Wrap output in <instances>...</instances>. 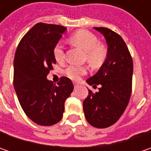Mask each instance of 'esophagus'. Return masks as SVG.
I'll list each match as a JSON object with an SVG mask.
<instances>
[{
    "label": "esophagus",
    "instance_id": "1",
    "mask_svg": "<svg viewBox=\"0 0 151 151\" xmlns=\"http://www.w3.org/2000/svg\"><path fill=\"white\" fill-rule=\"evenodd\" d=\"M79 86H80V85H79L78 83H74V87H75V88H78Z\"/></svg>",
    "mask_w": 151,
    "mask_h": 151
}]
</instances>
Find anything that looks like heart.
Listing matches in <instances>:
<instances>
[{"mask_svg":"<svg viewBox=\"0 0 151 151\" xmlns=\"http://www.w3.org/2000/svg\"><path fill=\"white\" fill-rule=\"evenodd\" d=\"M69 42L86 52L87 62L91 66L98 67L102 65L107 55V50L104 44H100L98 38L91 32L86 30H80L69 38ZM53 55L57 62H62L65 58L63 45L60 43L55 45ZM66 75L74 81L78 80L81 76L86 73L85 67L70 65L65 70Z\"/></svg>","mask_w":151,"mask_h":151,"instance_id":"obj_1","label":"heart"}]
</instances>
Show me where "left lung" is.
<instances>
[{
	"label": "left lung",
	"mask_w": 151,
	"mask_h": 151,
	"mask_svg": "<svg viewBox=\"0 0 151 151\" xmlns=\"http://www.w3.org/2000/svg\"><path fill=\"white\" fill-rule=\"evenodd\" d=\"M106 39L107 55L99 70L87 84L98 91H89L83 101L86 119L96 128H107L115 124L128 106L132 91L133 60L128 47L118 33L107 27H94Z\"/></svg>",
	"instance_id": "obj_1"
}]
</instances>
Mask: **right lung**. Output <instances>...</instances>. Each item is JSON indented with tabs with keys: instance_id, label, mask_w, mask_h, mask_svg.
<instances>
[{
	"instance_id": "1",
	"label": "right lung",
	"mask_w": 151,
	"mask_h": 151,
	"mask_svg": "<svg viewBox=\"0 0 151 151\" xmlns=\"http://www.w3.org/2000/svg\"><path fill=\"white\" fill-rule=\"evenodd\" d=\"M66 30L63 26L37 23L22 38L15 54L14 89L24 113L38 125L60 121L65 101L74 89L67 77H61L58 85L47 79L56 64L54 47Z\"/></svg>"
}]
</instances>
